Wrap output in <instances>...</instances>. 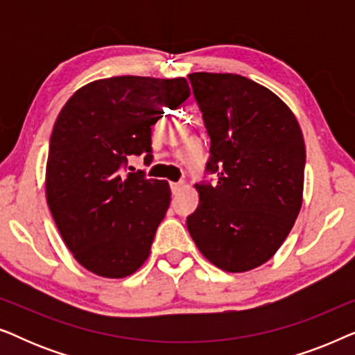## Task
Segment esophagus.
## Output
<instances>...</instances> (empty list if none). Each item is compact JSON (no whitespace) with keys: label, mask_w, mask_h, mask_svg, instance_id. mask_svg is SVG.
Listing matches in <instances>:
<instances>
[{"label":"esophagus","mask_w":355,"mask_h":355,"mask_svg":"<svg viewBox=\"0 0 355 355\" xmlns=\"http://www.w3.org/2000/svg\"><path fill=\"white\" fill-rule=\"evenodd\" d=\"M169 187H171V192L174 193V196H176V193L182 191L184 182H171V184H169Z\"/></svg>","instance_id":"1"}]
</instances>
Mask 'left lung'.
Returning a JSON list of instances; mask_svg holds the SVG:
<instances>
[{
  "instance_id": "1",
  "label": "left lung",
  "mask_w": 355,
  "mask_h": 355,
  "mask_svg": "<svg viewBox=\"0 0 355 355\" xmlns=\"http://www.w3.org/2000/svg\"><path fill=\"white\" fill-rule=\"evenodd\" d=\"M210 137L200 203L187 216L198 250L241 273L276 254L302 207L305 144L283 100L239 74H189Z\"/></svg>"
}]
</instances>
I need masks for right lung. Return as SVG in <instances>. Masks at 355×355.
Instances as JSON below:
<instances>
[{
	"mask_svg": "<svg viewBox=\"0 0 355 355\" xmlns=\"http://www.w3.org/2000/svg\"><path fill=\"white\" fill-rule=\"evenodd\" d=\"M189 95L184 77L119 76L90 82L62 106L48 150L46 202L67 249L92 273L125 278L148 259L171 191L123 169L130 155L152 162V125Z\"/></svg>",
	"mask_w": 355,
	"mask_h": 355,
	"instance_id": "1",
	"label": "right lung"
}]
</instances>
